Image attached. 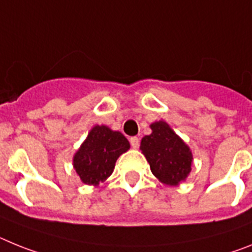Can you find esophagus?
<instances>
[{
    "instance_id": "obj_1",
    "label": "esophagus",
    "mask_w": 252,
    "mask_h": 252,
    "mask_svg": "<svg viewBox=\"0 0 252 252\" xmlns=\"http://www.w3.org/2000/svg\"><path fill=\"white\" fill-rule=\"evenodd\" d=\"M129 141H130V146H132L133 148H138V146H139L138 137H132V138L129 139Z\"/></svg>"
}]
</instances>
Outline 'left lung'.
I'll return each instance as SVG.
<instances>
[{
	"mask_svg": "<svg viewBox=\"0 0 252 252\" xmlns=\"http://www.w3.org/2000/svg\"><path fill=\"white\" fill-rule=\"evenodd\" d=\"M150 128L152 133L141 141L142 153L159 183L178 187L191 171V150L165 120L155 122Z\"/></svg>",
	"mask_w": 252,
	"mask_h": 252,
	"instance_id": "left-lung-1",
	"label": "left lung"
}]
</instances>
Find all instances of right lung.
Segmentation results:
<instances>
[{
  "mask_svg": "<svg viewBox=\"0 0 252 252\" xmlns=\"http://www.w3.org/2000/svg\"><path fill=\"white\" fill-rule=\"evenodd\" d=\"M130 148L128 139L118 130L96 124L73 155V168L86 185L99 187L113 174L120 155Z\"/></svg>",
  "mask_w": 252,
  "mask_h": 252,
  "instance_id": "right-lung-1",
  "label": "right lung"
}]
</instances>
